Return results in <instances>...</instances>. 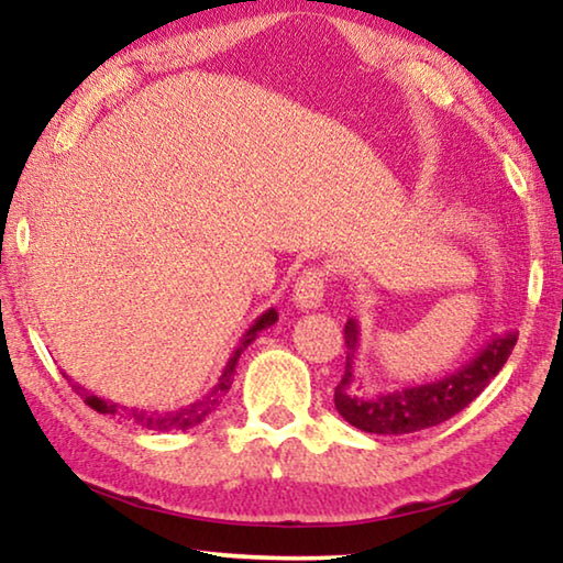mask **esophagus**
<instances>
[{
  "label": "esophagus",
  "mask_w": 563,
  "mask_h": 563,
  "mask_svg": "<svg viewBox=\"0 0 563 563\" xmlns=\"http://www.w3.org/2000/svg\"><path fill=\"white\" fill-rule=\"evenodd\" d=\"M325 273L320 268H305L300 273L298 283H295L292 290V302L295 308L300 310H316L320 308L322 295H325Z\"/></svg>",
  "instance_id": "34e87169"
}]
</instances>
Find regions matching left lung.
Instances as JSON below:
<instances>
[{"label":"left lung","instance_id":"obj_1","mask_svg":"<svg viewBox=\"0 0 563 563\" xmlns=\"http://www.w3.org/2000/svg\"><path fill=\"white\" fill-rule=\"evenodd\" d=\"M514 345H517V332H504L492 338L476 352L474 360L442 379L369 397L355 389L360 325L350 318L345 322V375L335 387V407L352 427L369 434H412L437 427L462 412L484 393V387L499 375L504 362L509 360Z\"/></svg>","mask_w":563,"mask_h":563}]
</instances>
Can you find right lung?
Masks as SVG:
<instances>
[{"mask_svg": "<svg viewBox=\"0 0 563 563\" xmlns=\"http://www.w3.org/2000/svg\"><path fill=\"white\" fill-rule=\"evenodd\" d=\"M275 320H278V312H275V308L265 310L263 316L245 330V335L241 338V342H238V347L233 350L231 360H228V365L223 367V375L218 377V385L203 399H198V402L188 405L184 409H170V412H146V409H129V407H121L117 402H109V399H101L97 395H91L79 385H74V389L81 395L84 402H87L91 409H97L99 415H119L123 419H131L133 424L146 427V430H158V432L190 430V427L201 424L203 419L213 412L218 399H221V395H225L233 385V373H235V365H238V357H241V352L247 345H251L255 338H258L261 330L275 325Z\"/></svg>", "mask_w": 563, "mask_h": 563, "instance_id": "1", "label": "right lung"}]
</instances>
